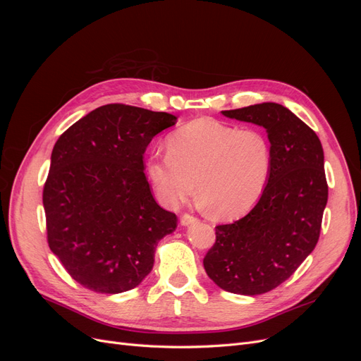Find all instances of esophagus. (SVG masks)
Instances as JSON below:
<instances>
[{"label": "esophagus", "instance_id": "34e87169", "mask_svg": "<svg viewBox=\"0 0 361 361\" xmlns=\"http://www.w3.org/2000/svg\"><path fill=\"white\" fill-rule=\"evenodd\" d=\"M197 221H199L197 218L192 216V215H188V214L182 215V218H180V224H182V226H185V227H187V226H191V224H195Z\"/></svg>", "mask_w": 361, "mask_h": 361}]
</instances>
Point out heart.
<instances>
[{
  "label": "heart",
  "mask_w": 361,
  "mask_h": 361,
  "mask_svg": "<svg viewBox=\"0 0 361 361\" xmlns=\"http://www.w3.org/2000/svg\"><path fill=\"white\" fill-rule=\"evenodd\" d=\"M169 154L150 155L147 179L158 200L169 207L195 192L218 220H233L253 207L269 179L272 150L257 128L224 125L202 117L167 140Z\"/></svg>",
  "instance_id": "b5f03b06"
}]
</instances>
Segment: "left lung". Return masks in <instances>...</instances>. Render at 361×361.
Here are the masks:
<instances>
[{
	"instance_id": "8db88e82",
	"label": "left lung",
	"mask_w": 361,
	"mask_h": 361,
	"mask_svg": "<svg viewBox=\"0 0 361 361\" xmlns=\"http://www.w3.org/2000/svg\"><path fill=\"white\" fill-rule=\"evenodd\" d=\"M265 128L272 166L264 194L241 220L215 227L206 274L232 293L260 295L288 280L319 239L329 200L322 145L307 125L274 102L221 111Z\"/></svg>"
}]
</instances>
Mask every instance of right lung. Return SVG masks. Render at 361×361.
<instances>
[{
  "label": "right lung",
  "mask_w": 361,
  "mask_h": 361,
  "mask_svg": "<svg viewBox=\"0 0 361 361\" xmlns=\"http://www.w3.org/2000/svg\"><path fill=\"white\" fill-rule=\"evenodd\" d=\"M178 117L108 104L64 133L43 188L48 244L84 288L120 293L154 268L155 250L178 218L155 202L143 155Z\"/></svg>",
  "instance_id": "1"
}]
</instances>
